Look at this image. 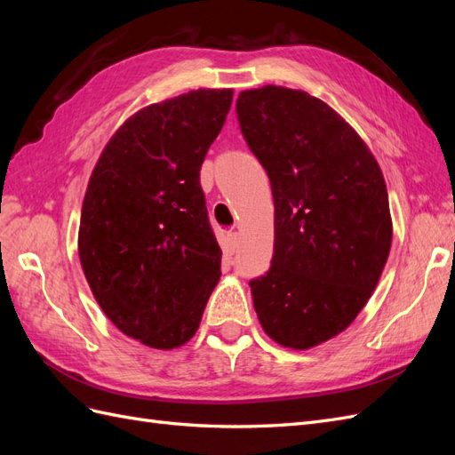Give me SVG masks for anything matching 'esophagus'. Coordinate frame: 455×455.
Returning a JSON list of instances; mask_svg holds the SVG:
<instances>
[{
  "instance_id": "esophagus-1",
  "label": "esophagus",
  "mask_w": 455,
  "mask_h": 455,
  "mask_svg": "<svg viewBox=\"0 0 455 455\" xmlns=\"http://www.w3.org/2000/svg\"><path fill=\"white\" fill-rule=\"evenodd\" d=\"M239 239H241V237H239L237 231H229V233H228V249H229L231 254L239 249Z\"/></svg>"
}]
</instances>
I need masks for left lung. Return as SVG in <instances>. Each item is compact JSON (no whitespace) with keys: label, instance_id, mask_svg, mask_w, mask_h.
Returning a JSON list of instances; mask_svg holds the SVG:
<instances>
[{"label":"left lung","instance_id":"8db88e82","mask_svg":"<svg viewBox=\"0 0 455 455\" xmlns=\"http://www.w3.org/2000/svg\"><path fill=\"white\" fill-rule=\"evenodd\" d=\"M237 117L275 204L254 309L273 341L306 351L343 332L376 291L393 239L387 188L356 131L306 91H243Z\"/></svg>","mask_w":455,"mask_h":455}]
</instances>
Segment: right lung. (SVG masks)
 <instances>
[{
  "label": "right lung",
  "instance_id": "obj_1",
  "mask_svg": "<svg viewBox=\"0 0 455 455\" xmlns=\"http://www.w3.org/2000/svg\"><path fill=\"white\" fill-rule=\"evenodd\" d=\"M231 100V89H197L139 109L89 178L81 267L108 319L148 347L194 338L222 275L199 171Z\"/></svg>",
  "mask_w": 455,
  "mask_h": 455
}]
</instances>
